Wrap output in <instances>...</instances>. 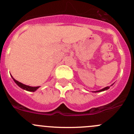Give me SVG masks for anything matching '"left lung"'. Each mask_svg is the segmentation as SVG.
<instances>
[{
    "mask_svg": "<svg viewBox=\"0 0 134 134\" xmlns=\"http://www.w3.org/2000/svg\"><path fill=\"white\" fill-rule=\"evenodd\" d=\"M113 84H112V85H113ZM112 85H111V86H112ZM109 88H110V86H107V87H105V88H103V89L100 90H99V91H96V92H102V91L107 90H108Z\"/></svg>",
    "mask_w": 134,
    "mask_h": 134,
    "instance_id": "left-lung-1",
    "label": "left lung"
}]
</instances>
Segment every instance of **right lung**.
Listing matches in <instances>:
<instances>
[{"instance_id": "obj_1", "label": "right lung", "mask_w": 134, "mask_h": 134, "mask_svg": "<svg viewBox=\"0 0 134 134\" xmlns=\"http://www.w3.org/2000/svg\"><path fill=\"white\" fill-rule=\"evenodd\" d=\"M12 79H13V80H14V82L16 83V84L18 86H19L21 88H22V89H23V90H27V91H29V92H35V91H36L38 88H39V86L32 87V86H29L25 85V84H22V83L18 82V80H15V79H14L13 77H12Z\"/></svg>"}]
</instances>
